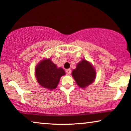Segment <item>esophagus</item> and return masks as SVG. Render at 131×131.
<instances>
[{
  "instance_id": "34e87169",
  "label": "esophagus",
  "mask_w": 131,
  "mask_h": 131,
  "mask_svg": "<svg viewBox=\"0 0 131 131\" xmlns=\"http://www.w3.org/2000/svg\"><path fill=\"white\" fill-rule=\"evenodd\" d=\"M71 70H70V69H67V70H66V73H67V74L70 75V74H71Z\"/></svg>"
}]
</instances>
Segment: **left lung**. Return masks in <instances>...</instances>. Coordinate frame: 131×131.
I'll return each mask as SVG.
<instances>
[{"label": "left lung", "instance_id": "obj_1", "mask_svg": "<svg viewBox=\"0 0 131 131\" xmlns=\"http://www.w3.org/2000/svg\"><path fill=\"white\" fill-rule=\"evenodd\" d=\"M71 74L78 85L82 88L92 83L96 78L94 68L90 62L85 60L77 64L76 69L73 70Z\"/></svg>", "mask_w": 131, "mask_h": 131}]
</instances>
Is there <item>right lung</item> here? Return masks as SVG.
<instances>
[{"label": "right lung", "instance_id": "obj_1", "mask_svg": "<svg viewBox=\"0 0 131 131\" xmlns=\"http://www.w3.org/2000/svg\"><path fill=\"white\" fill-rule=\"evenodd\" d=\"M65 74L64 70L57 67L51 59L41 61L35 69V75L38 83L50 90L56 88L61 77Z\"/></svg>", "mask_w": 131, "mask_h": 131}]
</instances>
